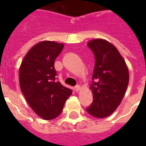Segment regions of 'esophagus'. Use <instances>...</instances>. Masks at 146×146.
I'll return each mask as SVG.
<instances>
[{
    "label": "esophagus",
    "mask_w": 146,
    "mask_h": 146,
    "mask_svg": "<svg viewBox=\"0 0 146 146\" xmlns=\"http://www.w3.org/2000/svg\"><path fill=\"white\" fill-rule=\"evenodd\" d=\"M80 89V85H76L75 86V88H74V90H75V92H79Z\"/></svg>",
    "instance_id": "esophagus-1"
}]
</instances>
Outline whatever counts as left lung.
<instances>
[{
  "mask_svg": "<svg viewBox=\"0 0 146 146\" xmlns=\"http://www.w3.org/2000/svg\"><path fill=\"white\" fill-rule=\"evenodd\" d=\"M95 55V68L91 89L93 102L87 112L97 118L106 117L119 106L129 82L124 59L112 44L102 39L88 44Z\"/></svg>",
  "mask_w": 146,
  "mask_h": 146,
  "instance_id": "1",
  "label": "left lung"
}]
</instances>
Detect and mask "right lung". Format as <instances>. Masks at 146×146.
Here are the masks:
<instances>
[{
	"label": "right lung",
	"instance_id": "obj_1",
	"mask_svg": "<svg viewBox=\"0 0 146 146\" xmlns=\"http://www.w3.org/2000/svg\"><path fill=\"white\" fill-rule=\"evenodd\" d=\"M64 44L42 41L34 45L24 57L19 69L21 91L28 104L44 119L60 115L72 90L57 81L54 60Z\"/></svg>",
	"mask_w": 146,
	"mask_h": 146
}]
</instances>
